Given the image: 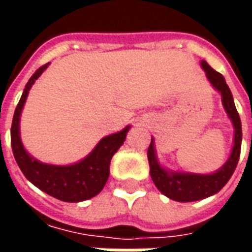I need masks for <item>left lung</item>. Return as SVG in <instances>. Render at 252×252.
Masks as SVG:
<instances>
[{
	"mask_svg": "<svg viewBox=\"0 0 252 252\" xmlns=\"http://www.w3.org/2000/svg\"><path fill=\"white\" fill-rule=\"evenodd\" d=\"M200 64L201 68L205 71V77L212 85V88L219 94H221L222 108L233 126V143L229 157L220 169L208 174H198V173L170 170L164 167L158 159L155 139L151 137V144L148 147L147 153L151 178L162 194L166 195L170 200L178 201V202L204 200L219 193L232 177L238 164L239 157H240L242 123H240V117H239L235 102H233L232 93L220 72L213 70L205 61H201Z\"/></svg>",
	"mask_w": 252,
	"mask_h": 252,
	"instance_id": "left-lung-1",
	"label": "left lung"
}]
</instances>
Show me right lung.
<instances>
[{"label":"right lung","mask_w":252,"mask_h":252,"mask_svg":"<svg viewBox=\"0 0 252 252\" xmlns=\"http://www.w3.org/2000/svg\"><path fill=\"white\" fill-rule=\"evenodd\" d=\"M48 64L50 63L37 68L35 74L30 78L19 104L16 106L10 129L12 150L20 170L31 184L58 200L66 202H81L97 195L104 189L105 184L109 178L110 159L124 144L131 126H126L121 131L102 137L92 150V153H89L85 158L79 159L74 163H44L32 157L21 142L20 120L32 85L46 71Z\"/></svg>","instance_id":"add662e5"}]
</instances>
